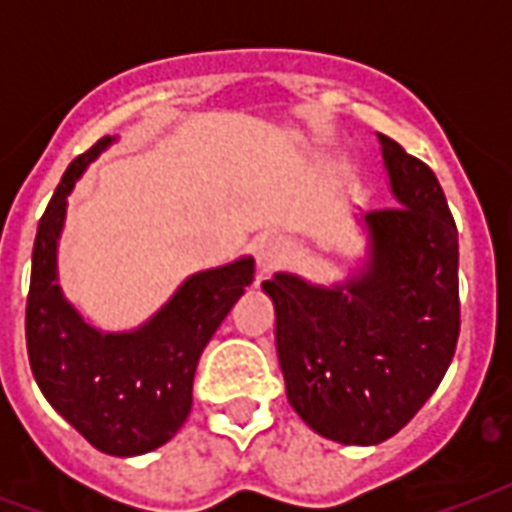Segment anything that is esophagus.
Returning a JSON list of instances; mask_svg holds the SVG:
<instances>
[{
	"label": "esophagus",
	"instance_id": "esophagus-1",
	"mask_svg": "<svg viewBox=\"0 0 512 512\" xmlns=\"http://www.w3.org/2000/svg\"><path fill=\"white\" fill-rule=\"evenodd\" d=\"M255 257H257V273L265 276V273L276 271L279 265H284L292 257V244H289L284 236H263V239L255 244Z\"/></svg>",
	"mask_w": 512,
	"mask_h": 512
}]
</instances>
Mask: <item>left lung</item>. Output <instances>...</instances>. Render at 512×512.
I'll return each instance as SVG.
<instances>
[{
  "label": "left lung",
  "instance_id": "8db88e82",
  "mask_svg": "<svg viewBox=\"0 0 512 512\" xmlns=\"http://www.w3.org/2000/svg\"><path fill=\"white\" fill-rule=\"evenodd\" d=\"M396 207L358 212L348 273L263 281L289 406L319 436L374 446L396 436L444 380L460 337V244L438 177L377 132Z\"/></svg>",
  "mask_w": 512,
  "mask_h": 512
}]
</instances>
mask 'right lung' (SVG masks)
Here are the masks:
<instances>
[{
  "instance_id": "1",
  "label": "right lung",
  "mask_w": 512,
  "mask_h": 512,
  "mask_svg": "<svg viewBox=\"0 0 512 512\" xmlns=\"http://www.w3.org/2000/svg\"><path fill=\"white\" fill-rule=\"evenodd\" d=\"M106 135L68 164L36 228L26 345L31 372L55 412L95 449L138 457L164 446L191 414L201 350L255 279V257L185 276L143 324L100 329L60 287L58 247L68 196L95 159L114 146Z\"/></svg>"
}]
</instances>
